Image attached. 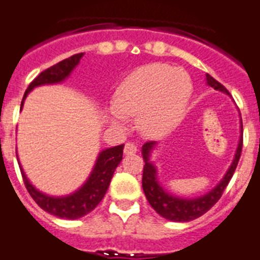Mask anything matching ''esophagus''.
I'll return each mask as SVG.
<instances>
[{
	"label": "esophagus",
	"instance_id": "34e87169",
	"mask_svg": "<svg viewBox=\"0 0 260 260\" xmlns=\"http://www.w3.org/2000/svg\"><path fill=\"white\" fill-rule=\"evenodd\" d=\"M137 152V146L135 145L133 143H127L125 144V146H124V153L127 155L129 154H135V153Z\"/></svg>",
	"mask_w": 260,
	"mask_h": 260
}]
</instances>
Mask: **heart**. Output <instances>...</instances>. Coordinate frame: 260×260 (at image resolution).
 Returning a JSON list of instances; mask_svg holds the SVG:
<instances>
[{
	"mask_svg": "<svg viewBox=\"0 0 260 260\" xmlns=\"http://www.w3.org/2000/svg\"><path fill=\"white\" fill-rule=\"evenodd\" d=\"M192 90L191 77L183 69L144 65L121 81L106 116L116 127H124L127 117L139 115V127L146 136H165L183 120Z\"/></svg>",
	"mask_w": 260,
	"mask_h": 260,
	"instance_id": "1",
	"label": "heart"
}]
</instances>
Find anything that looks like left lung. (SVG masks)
<instances>
[{
    "label": "left lung",
    "instance_id": "1",
    "mask_svg": "<svg viewBox=\"0 0 260 260\" xmlns=\"http://www.w3.org/2000/svg\"><path fill=\"white\" fill-rule=\"evenodd\" d=\"M207 85L213 87L214 90H218V91L230 95L229 91L209 74H207ZM239 116H241V114H239ZM241 132H242V119H241ZM155 146H157L155 141H149V143L144 144L143 148H141V154H143L144 162H145L143 173L144 193L148 199L149 204L152 205V208L159 216L169 221H174V222H187V221H192L203 216L205 212H208L218 202V199L221 198L224 189L226 188L228 183L236 171L237 165H238L241 152H242V136L239 137L233 162L222 177V179L211 191L202 196H198V198H179V196L168 192L162 187V184L159 183V179H158L157 166L150 161Z\"/></svg>",
    "mask_w": 260,
    "mask_h": 260
}]
</instances>
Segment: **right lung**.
<instances>
[{"instance_id":"right-lung-1","label":"right lung","mask_w":260,"mask_h":260,"mask_svg":"<svg viewBox=\"0 0 260 260\" xmlns=\"http://www.w3.org/2000/svg\"><path fill=\"white\" fill-rule=\"evenodd\" d=\"M82 56L83 53H77V55L65 58L58 64L42 72L27 87L23 99H22L21 110L23 108L24 101H26L31 90L43 86V85H56V83L64 82L74 71V68L80 64ZM123 149L124 145H117L114 148H107L102 150L96 157L94 168H92L89 178L85 180V183L80 188L76 189L74 192L65 196H52L39 191L27 178L18 155L17 159L19 168H21L24 186H26L31 198L35 200L36 204L56 217L76 220V218L83 217L87 213H90L106 195L110 182L112 179V175L123 159Z\"/></svg>"}]
</instances>
